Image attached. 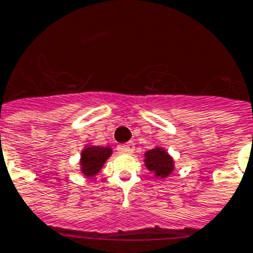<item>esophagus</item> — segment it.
I'll return each mask as SVG.
<instances>
[{
  "label": "esophagus",
  "mask_w": 253,
  "mask_h": 253,
  "mask_svg": "<svg viewBox=\"0 0 253 253\" xmlns=\"http://www.w3.org/2000/svg\"><path fill=\"white\" fill-rule=\"evenodd\" d=\"M117 150H118L121 154H132V151H134V144L132 143L119 144Z\"/></svg>",
  "instance_id": "1"
}]
</instances>
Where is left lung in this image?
<instances>
[{"instance_id": "left-lung-1", "label": "left lung", "mask_w": 253, "mask_h": 253, "mask_svg": "<svg viewBox=\"0 0 253 253\" xmlns=\"http://www.w3.org/2000/svg\"><path fill=\"white\" fill-rule=\"evenodd\" d=\"M146 167L155 173V176L166 178L173 169V161L163 148H152L144 154Z\"/></svg>"}]
</instances>
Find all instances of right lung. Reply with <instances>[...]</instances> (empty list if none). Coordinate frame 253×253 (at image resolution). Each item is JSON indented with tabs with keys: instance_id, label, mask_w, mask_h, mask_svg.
Masks as SVG:
<instances>
[{
	"instance_id": "1",
	"label": "right lung",
	"mask_w": 253,
	"mask_h": 253,
	"mask_svg": "<svg viewBox=\"0 0 253 253\" xmlns=\"http://www.w3.org/2000/svg\"><path fill=\"white\" fill-rule=\"evenodd\" d=\"M110 155H111V148L109 147H99V146L86 147L82 151V157H81L82 172L86 176L96 175Z\"/></svg>"
}]
</instances>
